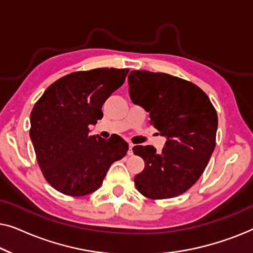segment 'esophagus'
Listing matches in <instances>:
<instances>
[{
  "label": "esophagus",
  "instance_id": "esophagus-1",
  "mask_svg": "<svg viewBox=\"0 0 253 253\" xmlns=\"http://www.w3.org/2000/svg\"><path fill=\"white\" fill-rule=\"evenodd\" d=\"M132 147H133V145L132 144H129V150H127V155H132L133 154Z\"/></svg>",
  "mask_w": 253,
  "mask_h": 253
}]
</instances>
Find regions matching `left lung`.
<instances>
[{
	"instance_id": "8db88e82",
	"label": "left lung",
	"mask_w": 253,
	"mask_h": 253,
	"mask_svg": "<svg viewBox=\"0 0 253 253\" xmlns=\"http://www.w3.org/2000/svg\"><path fill=\"white\" fill-rule=\"evenodd\" d=\"M129 94L134 105L150 113V123L167 138L165 147L137 145L133 153L144 159V170L134 184L150 199L177 197L198 181L215 148L217 114L205 92L175 76L133 70Z\"/></svg>"
}]
</instances>
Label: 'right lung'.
<instances>
[{"instance_id": "1", "label": "right lung", "mask_w": 253, "mask_h": 253, "mask_svg": "<svg viewBox=\"0 0 253 253\" xmlns=\"http://www.w3.org/2000/svg\"><path fill=\"white\" fill-rule=\"evenodd\" d=\"M129 69L99 68L69 74L47 87L31 113L30 137L46 181L67 196L94 192L129 145L120 136H89L102 105L123 85Z\"/></svg>"}]
</instances>
